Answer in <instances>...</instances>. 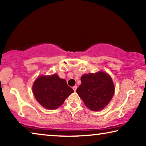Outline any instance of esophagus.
I'll list each match as a JSON object with an SVG mask.
<instances>
[{
	"mask_svg": "<svg viewBox=\"0 0 146 146\" xmlns=\"http://www.w3.org/2000/svg\"><path fill=\"white\" fill-rule=\"evenodd\" d=\"M77 86H74V87H72V89H73V90H74V91H76V89H77Z\"/></svg>",
	"mask_w": 146,
	"mask_h": 146,
	"instance_id": "34e87169",
	"label": "esophagus"
}]
</instances>
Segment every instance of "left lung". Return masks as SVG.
Wrapping results in <instances>:
<instances>
[{
	"instance_id": "left-lung-1",
	"label": "left lung",
	"mask_w": 146,
	"mask_h": 146,
	"mask_svg": "<svg viewBox=\"0 0 146 146\" xmlns=\"http://www.w3.org/2000/svg\"><path fill=\"white\" fill-rule=\"evenodd\" d=\"M81 81L82 84L76 92L89 109L100 111L111 100L114 86L111 76L106 72L84 74L81 78Z\"/></svg>"
}]
</instances>
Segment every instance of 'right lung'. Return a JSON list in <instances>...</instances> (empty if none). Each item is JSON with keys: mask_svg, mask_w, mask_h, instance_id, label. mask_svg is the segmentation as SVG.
Listing matches in <instances>:
<instances>
[{"mask_svg": "<svg viewBox=\"0 0 146 146\" xmlns=\"http://www.w3.org/2000/svg\"><path fill=\"white\" fill-rule=\"evenodd\" d=\"M32 89L37 101L44 108L52 110L60 107L74 92L65 80L61 79L57 74L38 77Z\"/></svg>", "mask_w": 146, "mask_h": 146, "instance_id": "right-lung-1", "label": "right lung"}]
</instances>
